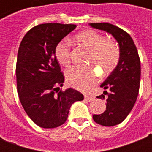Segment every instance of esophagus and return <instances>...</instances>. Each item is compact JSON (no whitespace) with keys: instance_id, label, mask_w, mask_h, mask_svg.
<instances>
[{"instance_id":"1","label":"esophagus","mask_w":152,"mask_h":152,"mask_svg":"<svg viewBox=\"0 0 152 152\" xmlns=\"http://www.w3.org/2000/svg\"><path fill=\"white\" fill-rule=\"evenodd\" d=\"M85 99H86V101H88V102H90V101H92L93 99H94V97L90 95H86L85 96Z\"/></svg>"}]
</instances>
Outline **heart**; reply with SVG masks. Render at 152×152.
<instances>
[{
	"label": "heart",
	"mask_w": 152,
	"mask_h": 152,
	"mask_svg": "<svg viewBox=\"0 0 152 152\" xmlns=\"http://www.w3.org/2000/svg\"><path fill=\"white\" fill-rule=\"evenodd\" d=\"M74 40L80 46L89 50V62L101 67L102 72L107 74L114 69L120 59V49L116 43L107 40L103 35L94 30L81 31L74 37ZM57 60L63 66L71 63L70 44L66 40L61 41L56 47ZM66 80L69 86L86 91L98 80L97 73L92 66H74L66 71Z\"/></svg>",
	"instance_id": "heart-1"
}]
</instances>
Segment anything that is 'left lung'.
Masks as SVG:
<instances>
[{"label":"left lung","instance_id":"obj_1","mask_svg":"<svg viewBox=\"0 0 152 152\" xmlns=\"http://www.w3.org/2000/svg\"><path fill=\"white\" fill-rule=\"evenodd\" d=\"M89 26L111 34L119 45L117 65L100 86L105 89L103 94H107V108L102 114L93 115L96 123L114 126L127 117L137 100L140 86V58L132 37L121 28L108 23H89ZM106 89H109L110 93ZM97 98L102 99L105 96L102 94Z\"/></svg>","mask_w":152,"mask_h":152}]
</instances>
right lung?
Here are the masks:
<instances>
[{"mask_svg":"<svg viewBox=\"0 0 152 152\" xmlns=\"http://www.w3.org/2000/svg\"><path fill=\"white\" fill-rule=\"evenodd\" d=\"M76 28L74 24L44 23L32 28L18 51L16 78L18 97L26 113L44 129L58 127L67 119L71 106L82 101L72 88L59 91L64 76L55 56L58 44Z\"/></svg>","mask_w":152,"mask_h":152,"instance_id":"1","label":"right lung"}]
</instances>
